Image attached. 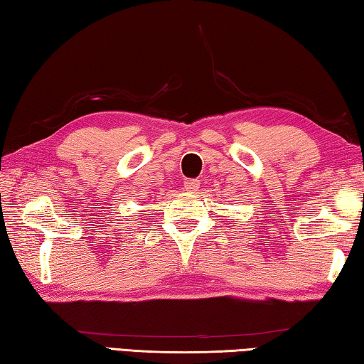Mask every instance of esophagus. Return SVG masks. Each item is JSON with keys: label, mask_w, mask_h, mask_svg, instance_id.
<instances>
[{"label": "esophagus", "mask_w": 364, "mask_h": 364, "mask_svg": "<svg viewBox=\"0 0 364 364\" xmlns=\"http://www.w3.org/2000/svg\"><path fill=\"white\" fill-rule=\"evenodd\" d=\"M183 186L188 191V193H194V191H197V188L200 186V181L194 180V178H188V180H184Z\"/></svg>", "instance_id": "1"}]
</instances>
